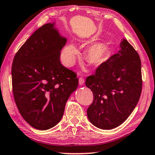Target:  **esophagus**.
Here are the masks:
<instances>
[{"label":"esophagus","mask_w":155,"mask_h":155,"mask_svg":"<svg viewBox=\"0 0 155 155\" xmlns=\"http://www.w3.org/2000/svg\"><path fill=\"white\" fill-rule=\"evenodd\" d=\"M78 82H79V85H83L85 83V80L83 77H80L78 78Z\"/></svg>","instance_id":"34e87169"}]
</instances>
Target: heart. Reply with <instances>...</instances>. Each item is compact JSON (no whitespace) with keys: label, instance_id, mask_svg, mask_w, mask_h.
I'll return each mask as SVG.
<instances>
[{"label":"heart","instance_id":"1","mask_svg":"<svg viewBox=\"0 0 155 155\" xmlns=\"http://www.w3.org/2000/svg\"><path fill=\"white\" fill-rule=\"evenodd\" d=\"M78 53L77 47L74 45H69L62 52V61L67 66H71L74 63ZM108 55L107 46L102 42L94 44L87 51V61L92 65H100L105 61Z\"/></svg>","mask_w":155,"mask_h":155}]
</instances>
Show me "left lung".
Instances as JSON below:
<instances>
[{
  "mask_svg": "<svg viewBox=\"0 0 155 155\" xmlns=\"http://www.w3.org/2000/svg\"><path fill=\"white\" fill-rule=\"evenodd\" d=\"M120 50L86 78L85 85L93 93L87 109L89 120L97 127L114 129L126 120L139 100L142 91L139 55L125 39Z\"/></svg>",
  "mask_w": 155,
  "mask_h": 155,
  "instance_id": "8db88e82",
  "label": "left lung"
}]
</instances>
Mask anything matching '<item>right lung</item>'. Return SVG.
Here are the masks:
<instances>
[{
	"instance_id": "add662e5",
	"label": "right lung",
	"mask_w": 155,
	"mask_h": 155,
	"mask_svg": "<svg viewBox=\"0 0 155 155\" xmlns=\"http://www.w3.org/2000/svg\"><path fill=\"white\" fill-rule=\"evenodd\" d=\"M54 26L48 23L35 31L15 54L12 66L17 107L23 118L40 130L61 121L67 101L78 84L77 74L60 61L67 40Z\"/></svg>"
}]
</instances>
